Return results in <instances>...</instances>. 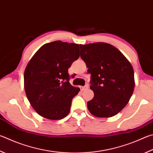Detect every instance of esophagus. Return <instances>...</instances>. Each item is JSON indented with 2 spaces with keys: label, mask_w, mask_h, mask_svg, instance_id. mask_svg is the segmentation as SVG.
I'll return each mask as SVG.
<instances>
[{
  "label": "esophagus",
  "mask_w": 153,
  "mask_h": 153,
  "mask_svg": "<svg viewBox=\"0 0 153 153\" xmlns=\"http://www.w3.org/2000/svg\"><path fill=\"white\" fill-rule=\"evenodd\" d=\"M88 88V85H85V86H80V89H81V90H84L85 89Z\"/></svg>",
  "instance_id": "34e87169"
}]
</instances>
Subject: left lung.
<instances>
[{"instance_id": "1", "label": "left lung", "mask_w": 153, "mask_h": 153, "mask_svg": "<svg viewBox=\"0 0 153 153\" xmlns=\"http://www.w3.org/2000/svg\"><path fill=\"white\" fill-rule=\"evenodd\" d=\"M80 56L91 74L94 96L88 102L93 116L109 118L117 114L129 102L134 89V69L126 57L109 43L79 45Z\"/></svg>"}]
</instances>
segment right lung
Masks as SVG:
<instances>
[{"instance_id": "right-lung-1", "label": "right lung", "mask_w": 153, "mask_h": 153, "mask_svg": "<svg viewBox=\"0 0 153 153\" xmlns=\"http://www.w3.org/2000/svg\"><path fill=\"white\" fill-rule=\"evenodd\" d=\"M79 45L62 41L46 43L31 57L25 69L24 88L30 104L49 120L65 118L80 90L69 82L68 69L79 57Z\"/></svg>"}]
</instances>
